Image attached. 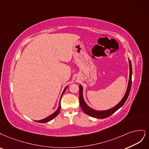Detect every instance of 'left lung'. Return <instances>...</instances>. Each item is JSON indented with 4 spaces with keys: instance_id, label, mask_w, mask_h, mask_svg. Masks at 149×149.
Segmentation results:
<instances>
[{
    "instance_id": "obj_1",
    "label": "left lung",
    "mask_w": 149,
    "mask_h": 149,
    "mask_svg": "<svg viewBox=\"0 0 149 149\" xmlns=\"http://www.w3.org/2000/svg\"><path fill=\"white\" fill-rule=\"evenodd\" d=\"M129 61V81L127 84V87L126 91V93L124 94L123 98L121 99V100L114 107H112L111 108H109L108 109L105 110H96L91 107H90L86 103L85 101L84 98V94H83V87L81 85H79V101H80V105L81 109L83 110V111L88 114V116L95 118H100V119H104L107 118L109 116H111V114L114 113L117 110H118L120 108L123 107V105L125 103L126 100L128 98V96L130 93V90L131 88V83H132V65L130 59H128Z\"/></svg>"
}]
</instances>
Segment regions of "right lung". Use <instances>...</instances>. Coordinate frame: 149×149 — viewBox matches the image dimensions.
<instances>
[{
    "instance_id": "obj_1",
    "label": "right lung",
    "mask_w": 149,
    "mask_h": 149,
    "mask_svg": "<svg viewBox=\"0 0 149 149\" xmlns=\"http://www.w3.org/2000/svg\"><path fill=\"white\" fill-rule=\"evenodd\" d=\"M68 87H69V85L67 86V87L64 89L63 92H62V95H61V96L60 100H59V107H58V108H57V109H56V111L55 112H54L52 114H51L50 115V116H49L48 117H47V118H45V119H41V120H39V121H35L36 122H37V123H47V122H49V121H51L52 119H53L54 118H56V117L57 116V114H58L59 113L60 109H61V98H62V96H63V95H64V92H65V90H66L67 88H68Z\"/></svg>"
}]
</instances>
